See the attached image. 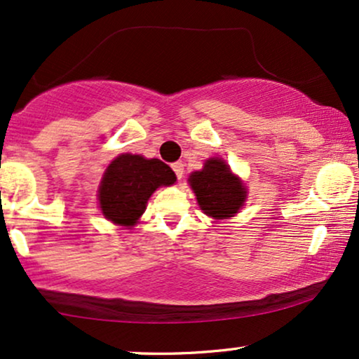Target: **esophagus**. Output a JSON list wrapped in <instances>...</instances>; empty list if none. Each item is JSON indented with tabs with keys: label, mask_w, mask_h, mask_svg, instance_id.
I'll return each instance as SVG.
<instances>
[{
	"label": "esophagus",
	"mask_w": 359,
	"mask_h": 359,
	"mask_svg": "<svg viewBox=\"0 0 359 359\" xmlns=\"http://www.w3.org/2000/svg\"><path fill=\"white\" fill-rule=\"evenodd\" d=\"M172 170L175 172L177 179H179V180L184 177V164H182V162H174V164H172Z\"/></svg>",
	"instance_id": "esophagus-1"
}]
</instances>
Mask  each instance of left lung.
Wrapping results in <instances>:
<instances>
[{
	"label": "left lung",
	"mask_w": 359,
	"mask_h": 359,
	"mask_svg": "<svg viewBox=\"0 0 359 359\" xmlns=\"http://www.w3.org/2000/svg\"><path fill=\"white\" fill-rule=\"evenodd\" d=\"M189 184L203 213L215 220L233 217L247 201V187L224 158H208L202 170L190 174Z\"/></svg>",
	"instance_id": "1"
}]
</instances>
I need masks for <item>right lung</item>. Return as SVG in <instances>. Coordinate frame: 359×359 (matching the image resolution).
I'll list each match as a JSON object with an SVG mask.
<instances>
[{
	"label": "right lung",
	"mask_w": 359,
	"mask_h": 359,
	"mask_svg": "<svg viewBox=\"0 0 359 359\" xmlns=\"http://www.w3.org/2000/svg\"><path fill=\"white\" fill-rule=\"evenodd\" d=\"M175 180L174 170L158 158L121 154L102 175L97 190L99 208L112 224L134 226L151 195L162 185L175 184Z\"/></svg>",
	"instance_id": "1"
}]
</instances>
